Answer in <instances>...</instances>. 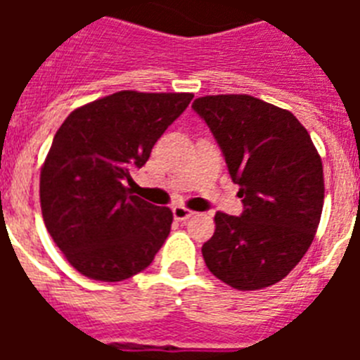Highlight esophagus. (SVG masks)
<instances>
[{"label": "esophagus", "instance_id": "34e87169", "mask_svg": "<svg viewBox=\"0 0 360 360\" xmlns=\"http://www.w3.org/2000/svg\"><path fill=\"white\" fill-rule=\"evenodd\" d=\"M172 213H174V219L179 220V222H185V220H188L192 217V211L191 209L186 207H181V205H175L174 209H172Z\"/></svg>", "mask_w": 360, "mask_h": 360}]
</instances>
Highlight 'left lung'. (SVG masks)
Wrapping results in <instances>:
<instances>
[{
	"mask_svg": "<svg viewBox=\"0 0 360 360\" xmlns=\"http://www.w3.org/2000/svg\"><path fill=\"white\" fill-rule=\"evenodd\" d=\"M192 108L213 132L245 205L240 217L214 214L205 265L236 290L269 288L301 262L318 231L321 157L295 115L256 97L207 95Z\"/></svg>",
	"mask_w": 360,
	"mask_h": 360,
	"instance_id": "8db88e82",
	"label": "left lung"
}]
</instances>
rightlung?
Masks as SVG:
<instances>
[{"label":"right lung","instance_id":"add662e5","mask_svg":"<svg viewBox=\"0 0 360 360\" xmlns=\"http://www.w3.org/2000/svg\"><path fill=\"white\" fill-rule=\"evenodd\" d=\"M192 93L117 91L63 121L41 169L42 219L87 278L121 282L151 265L174 214L130 194V169L191 104Z\"/></svg>","mask_w":360,"mask_h":360}]
</instances>
